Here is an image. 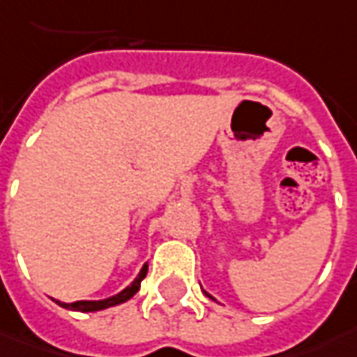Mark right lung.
I'll return each instance as SVG.
<instances>
[{
    "label": "right lung",
    "instance_id": "obj_1",
    "mask_svg": "<svg viewBox=\"0 0 357 357\" xmlns=\"http://www.w3.org/2000/svg\"><path fill=\"white\" fill-rule=\"evenodd\" d=\"M146 273H148V264H144L140 271V275L138 278L130 284L128 289H124L120 294L116 296H110V298H106V301H80V302H73V304H63V302H59L63 308H70V310H79V312H94V310H105V308H110V306H116V304H122V302L130 301L138 289H140V282L142 278L146 277Z\"/></svg>",
    "mask_w": 357,
    "mask_h": 357
}]
</instances>
